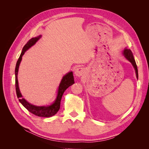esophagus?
Segmentation results:
<instances>
[{
  "mask_svg": "<svg viewBox=\"0 0 149 149\" xmlns=\"http://www.w3.org/2000/svg\"><path fill=\"white\" fill-rule=\"evenodd\" d=\"M84 71V69L82 68H77L75 70L74 74L76 76H78V77H80L81 76L83 75Z\"/></svg>",
  "mask_w": 149,
  "mask_h": 149,
  "instance_id": "esophagus-1",
  "label": "esophagus"
}]
</instances>
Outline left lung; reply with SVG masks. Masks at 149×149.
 <instances>
[{"label": "left lung", "instance_id": "obj_1", "mask_svg": "<svg viewBox=\"0 0 149 149\" xmlns=\"http://www.w3.org/2000/svg\"><path fill=\"white\" fill-rule=\"evenodd\" d=\"M123 54L124 56L127 58V59L132 64L133 66L134 67L135 70H136V76H137V78H138V70H137V66L136 65V61H135L134 56H133V54L131 52V50L129 49H125L124 50Z\"/></svg>", "mask_w": 149, "mask_h": 149}]
</instances>
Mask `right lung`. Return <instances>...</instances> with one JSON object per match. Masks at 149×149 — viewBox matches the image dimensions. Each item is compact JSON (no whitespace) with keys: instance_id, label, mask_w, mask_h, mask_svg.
Here are the masks:
<instances>
[{"instance_id":"1","label":"right lung","mask_w":149,"mask_h":149,"mask_svg":"<svg viewBox=\"0 0 149 149\" xmlns=\"http://www.w3.org/2000/svg\"><path fill=\"white\" fill-rule=\"evenodd\" d=\"M40 37H41V36L40 35L37 37H35L30 39L29 41L25 44V45L23 49H22V52L20 54V57L17 60L16 66H15V89H16L17 96V97L19 98V101L26 109L31 112V113H32L33 114L37 116L38 117L49 118V117H52L55 114H56L57 113V112L59 111L60 107V102H61L63 94L65 90L74 84V81L73 72L71 71L68 73H67L66 75L63 76V78L61 83L59 86V88H58V95H57L56 100L50 106H35L34 105H32L31 104L29 103L24 98L22 97V96L19 90V84H18V79H17V74H18V71H19V67L20 63V61L22 60V56L24 55L25 52L31 46H33V45L40 39Z\"/></svg>"}]
</instances>
